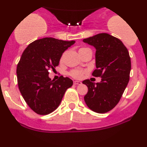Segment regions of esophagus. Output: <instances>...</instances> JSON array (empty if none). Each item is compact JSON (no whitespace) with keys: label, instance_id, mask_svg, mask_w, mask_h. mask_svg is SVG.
I'll return each instance as SVG.
<instances>
[{"label":"esophagus","instance_id":"obj_1","mask_svg":"<svg viewBox=\"0 0 147 147\" xmlns=\"http://www.w3.org/2000/svg\"><path fill=\"white\" fill-rule=\"evenodd\" d=\"M74 84H75V85H81V84H82V82H79V81H75V82H74Z\"/></svg>","mask_w":147,"mask_h":147}]
</instances>
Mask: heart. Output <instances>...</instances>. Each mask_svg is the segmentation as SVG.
Listing matches in <instances>:
<instances>
[{"label": "heart", "mask_w": 147, "mask_h": 147, "mask_svg": "<svg viewBox=\"0 0 147 147\" xmlns=\"http://www.w3.org/2000/svg\"><path fill=\"white\" fill-rule=\"evenodd\" d=\"M84 49H86V48H82L79 49V50H84ZM83 74L84 72L82 71H81V70H72L70 72V75L72 76V77H73L74 78H77V79H79L81 78V77L83 76Z\"/></svg>", "instance_id": "heart-1"}]
</instances>
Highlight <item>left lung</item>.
Returning <instances> with one entry per match:
<instances>
[{
    "label": "left lung",
    "mask_w": 147,
    "mask_h": 147,
    "mask_svg": "<svg viewBox=\"0 0 147 147\" xmlns=\"http://www.w3.org/2000/svg\"><path fill=\"white\" fill-rule=\"evenodd\" d=\"M84 43L96 49L94 77H100L99 83L83 81L87 86L84 101L88 107L98 113L109 112L118 104L129 82L131 58L125 45L119 38L101 33L84 38Z\"/></svg>",
    "instance_id": "8db88e82"
}]
</instances>
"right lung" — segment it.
<instances>
[{"instance_id":"obj_1","label":"right lung","mask_w":147,"mask_h":147,"mask_svg":"<svg viewBox=\"0 0 147 147\" xmlns=\"http://www.w3.org/2000/svg\"><path fill=\"white\" fill-rule=\"evenodd\" d=\"M75 43L46 37L30 43L22 54L16 68L18 88L36 113L44 115L56 110L73 84L72 79L63 76L51 80L48 70H55L63 52Z\"/></svg>"}]
</instances>
